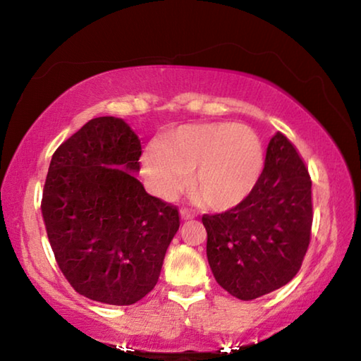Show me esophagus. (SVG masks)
I'll list each match as a JSON object with an SVG mask.
<instances>
[{"label": "esophagus", "instance_id": "obj_1", "mask_svg": "<svg viewBox=\"0 0 361 361\" xmlns=\"http://www.w3.org/2000/svg\"><path fill=\"white\" fill-rule=\"evenodd\" d=\"M194 216H195L194 212L188 210V209H183V210H181V218H183V219H192Z\"/></svg>", "mask_w": 361, "mask_h": 361}]
</instances>
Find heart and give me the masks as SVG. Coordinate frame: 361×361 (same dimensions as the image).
Returning a JSON list of instances; mask_svg holds the SVG:
<instances>
[{
  "label": "heart",
  "mask_w": 361,
  "mask_h": 361,
  "mask_svg": "<svg viewBox=\"0 0 361 361\" xmlns=\"http://www.w3.org/2000/svg\"><path fill=\"white\" fill-rule=\"evenodd\" d=\"M145 167L156 191L173 197L194 175V191L205 205L232 209L248 199L264 169V148L253 129L232 122L186 126L146 152Z\"/></svg>",
  "instance_id": "heart-1"
}]
</instances>
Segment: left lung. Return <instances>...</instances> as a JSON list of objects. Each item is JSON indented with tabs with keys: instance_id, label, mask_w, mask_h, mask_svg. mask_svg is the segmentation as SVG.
<instances>
[{
	"instance_id": "1",
	"label": "left lung",
	"mask_w": 361,
	"mask_h": 361,
	"mask_svg": "<svg viewBox=\"0 0 361 361\" xmlns=\"http://www.w3.org/2000/svg\"><path fill=\"white\" fill-rule=\"evenodd\" d=\"M312 218L307 167L296 146L277 132L252 195L223 213L202 216L216 282L242 301L288 283L309 248Z\"/></svg>"
}]
</instances>
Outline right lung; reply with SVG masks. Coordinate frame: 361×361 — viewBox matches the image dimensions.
<instances>
[{"label":"right lung","mask_w":361,"mask_h":361,"mask_svg":"<svg viewBox=\"0 0 361 361\" xmlns=\"http://www.w3.org/2000/svg\"><path fill=\"white\" fill-rule=\"evenodd\" d=\"M142 145L119 118L84 124L52 154L41 213L60 271L92 301L130 305L154 288L173 235L175 205L133 173Z\"/></svg>","instance_id":"add662e5"}]
</instances>
